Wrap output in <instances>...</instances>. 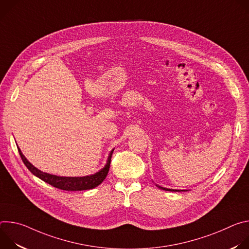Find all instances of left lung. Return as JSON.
Segmentation results:
<instances>
[{
  "label": "left lung",
  "instance_id": "obj_1",
  "mask_svg": "<svg viewBox=\"0 0 249 249\" xmlns=\"http://www.w3.org/2000/svg\"><path fill=\"white\" fill-rule=\"evenodd\" d=\"M158 187H159V188H160V189H163V190H165V191H180V190H175V189H167V188H163V187H160V186H159V185H158Z\"/></svg>",
  "mask_w": 249,
  "mask_h": 249
}]
</instances>
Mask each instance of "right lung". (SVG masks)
Returning a JSON list of instances; mask_svg holds the SVG:
<instances>
[{
    "label": "right lung",
    "instance_id": "add662e5",
    "mask_svg": "<svg viewBox=\"0 0 249 249\" xmlns=\"http://www.w3.org/2000/svg\"><path fill=\"white\" fill-rule=\"evenodd\" d=\"M113 151L114 150L111 151V153L108 157L107 163H106L105 166L102 169H100L98 172H96L95 174L84 176V177H63V176H57V175L42 172L41 170L37 169L36 167H34L25 159V157L22 155V153L18 149V153H19V156H20L23 163L30 170L31 173H33L35 176H37L38 178L45 181L46 183H48L56 188L66 190V191L88 190V189H92V188L98 186L105 179V177L107 176V173H108L109 167H110V161H111V157H112Z\"/></svg>",
    "mask_w": 249,
    "mask_h": 249
}]
</instances>
